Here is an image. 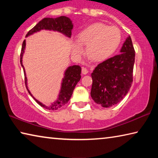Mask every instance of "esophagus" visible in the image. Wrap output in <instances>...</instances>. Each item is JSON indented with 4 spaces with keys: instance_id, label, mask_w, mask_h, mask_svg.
<instances>
[{
    "instance_id": "1",
    "label": "esophagus",
    "mask_w": 158,
    "mask_h": 158,
    "mask_svg": "<svg viewBox=\"0 0 158 158\" xmlns=\"http://www.w3.org/2000/svg\"><path fill=\"white\" fill-rule=\"evenodd\" d=\"M88 73H89V71L87 70V69H86V68H82V69H81V73H82L83 74H88Z\"/></svg>"
}]
</instances>
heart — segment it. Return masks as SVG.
<instances>
[{"label": "heart", "mask_w": 158, "mask_h": 158, "mask_svg": "<svg viewBox=\"0 0 158 158\" xmlns=\"http://www.w3.org/2000/svg\"><path fill=\"white\" fill-rule=\"evenodd\" d=\"M120 31L114 26L102 23H94L85 27L78 34L77 42L72 46L73 52L77 56L83 53L81 46H86L85 52L90 60L100 62L113 53L121 42Z\"/></svg>", "instance_id": "obj_1"}]
</instances>
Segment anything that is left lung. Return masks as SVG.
Wrapping results in <instances>:
<instances>
[{
	"mask_svg": "<svg viewBox=\"0 0 158 158\" xmlns=\"http://www.w3.org/2000/svg\"><path fill=\"white\" fill-rule=\"evenodd\" d=\"M121 52L98 64L91 74L90 95L103 107H110L121 102L132 84L135 52L130 36L125 40Z\"/></svg>",
	"mask_w": 158,
	"mask_h": 158,
	"instance_id": "1",
	"label": "left lung"
}]
</instances>
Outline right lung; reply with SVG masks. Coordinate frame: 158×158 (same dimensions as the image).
<instances>
[{"label":"right lung","instance_id":"add662e5","mask_svg":"<svg viewBox=\"0 0 158 158\" xmlns=\"http://www.w3.org/2000/svg\"><path fill=\"white\" fill-rule=\"evenodd\" d=\"M73 28V22H72L70 19L65 17V16H61V17L57 18L47 17L44 18L43 19L39 21L38 23H37L31 30L28 32L26 37H28L29 35H31L42 30H48L59 32V33H63L66 37H71ZM25 47L26 40L23 41L22 44V48H21L20 55V63L21 67L23 68V73H24L25 84L29 94L31 95V97H33L37 104H39L44 109H49V110H56L58 109H60L61 106H64L65 104L68 103V102L72 97L74 88H75L77 83L79 81L80 79H81V67L79 65H73L68 67L66 69L65 73H64V77L62 80V83H61L60 90L57 99L50 105L46 106L35 98L33 95L31 94L30 90H28L27 85V77H26L25 68L22 63V58L25 52Z\"/></svg>","mask_w":158,"mask_h":158}]
</instances>
